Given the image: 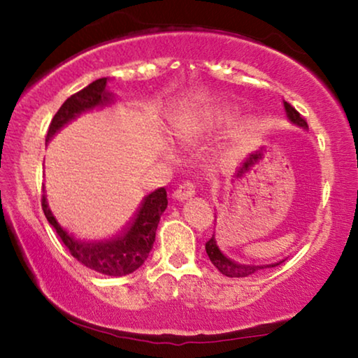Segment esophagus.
I'll return each mask as SVG.
<instances>
[{"instance_id":"1","label":"esophagus","mask_w":358,"mask_h":358,"mask_svg":"<svg viewBox=\"0 0 358 358\" xmlns=\"http://www.w3.org/2000/svg\"><path fill=\"white\" fill-rule=\"evenodd\" d=\"M194 195H195V187H194V184H190V182H184L182 185H179V187L174 190L173 197H174L176 200H179V202H184V200L192 199Z\"/></svg>"}]
</instances>
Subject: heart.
<instances>
[{
	"label": "heart",
	"mask_w": 358,
	"mask_h": 358,
	"mask_svg": "<svg viewBox=\"0 0 358 358\" xmlns=\"http://www.w3.org/2000/svg\"><path fill=\"white\" fill-rule=\"evenodd\" d=\"M234 112L227 109H202L184 115L176 125L174 134L182 141H194L218 127L233 120Z\"/></svg>",
	"instance_id": "1"
}]
</instances>
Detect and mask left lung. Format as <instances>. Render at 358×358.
<instances>
[{"mask_svg": "<svg viewBox=\"0 0 358 358\" xmlns=\"http://www.w3.org/2000/svg\"><path fill=\"white\" fill-rule=\"evenodd\" d=\"M283 107H285V114L288 117V120H290L293 125L301 127V129H308L306 120L303 119V117L298 114V112L293 109V107L288 104L287 101H283ZM205 251H207L210 261H212L213 266L227 277H249V275H252L254 272L261 271V268L275 267L280 262H283V259H282V261L273 262V264H266V266H254V264H241V262L233 261V259L224 256V254L222 252V249L218 248L217 239H215V234L208 239L207 243H205Z\"/></svg>", "mask_w": 358, "mask_h": 358, "instance_id": "8db88e82", "label": "left lung"}]
</instances>
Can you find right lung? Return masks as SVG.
I'll use <instances>...</instances> for the list:
<instances>
[{
	"instance_id": "right-lung-1",
	"label": "right lung",
	"mask_w": 358,
	"mask_h": 358,
	"mask_svg": "<svg viewBox=\"0 0 358 358\" xmlns=\"http://www.w3.org/2000/svg\"><path fill=\"white\" fill-rule=\"evenodd\" d=\"M107 81L109 78H99L63 102L48 127L47 143L76 117L114 102V94L107 91ZM166 207H168L166 189H156L155 192L148 194L143 199L134 222L125 228V231L110 239H102V241H86V239L75 238L57 222L47 203V195H42V210L45 213V218L55 228L63 244L70 249L71 256L91 271L110 277L127 275L143 266L151 248H153L156 228H158L159 218Z\"/></svg>"
}]
</instances>
